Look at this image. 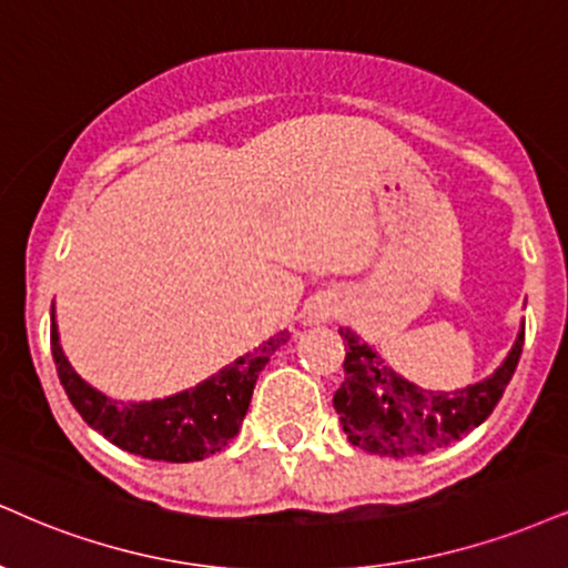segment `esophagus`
I'll list each match as a JSON object with an SVG mask.
<instances>
[{"label":"esophagus","instance_id":"34e87169","mask_svg":"<svg viewBox=\"0 0 568 568\" xmlns=\"http://www.w3.org/2000/svg\"><path fill=\"white\" fill-rule=\"evenodd\" d=\"M331 317H333V310H327V306H317V310L312 312L310 323H327Z\"/></svg>","mask_w":568,"mask_h":568}]
</instances>
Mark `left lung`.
<instances>
[{
  "label": "left lung",
  "instance_id": "1",
  "mask_svg": "<svg viewBox=\"0 0 568 568\" xmlns=\"http://www.w3.org/2000/svg\"><path fill=\"white\" fill-rule=\"evenodd\" d=\"M346 341L344 384L333 396L341 426L354 447L381 457H418L474 432L497 407L514 378L524 327L495 375L460 392H423L384 365L352 331Z\"/></svg>",
  "mask_w": 568,
  "mask_h": 568
}]
</instances>
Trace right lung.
I'll list each match as a JSON object with an SVG mask.
<instances>
[{
  "instance_id": "obj_1",
  "label": "right lung",
  "mask_w": 568,
  "mask_h": 568,
  "mask_svg": "<svg viewBox=\"0 0 568 568\" xmlns=\"http://www.w3.org/2000/svg\"><path fill=\"white\" fill-rule=\"evenodd\" d=\"M288 338L291 333H277L275 338L264 341L258 349L243 354L241 359L190 392L140 402V405H124L87 386L63 357L58 327L52 325L50 331L52 359L60 384L87 426H92L126 453L163 463L203 460L235 439L248 413L258 373Z\"/></svg>"
}]
</instances>
